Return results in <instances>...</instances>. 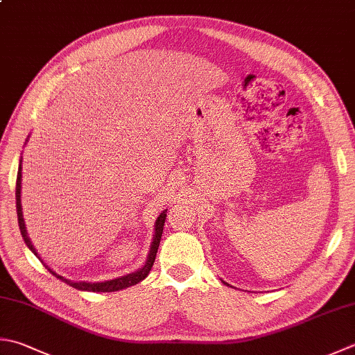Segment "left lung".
Returning a JSON list of instances; mask_svg holds the SVG:
<instances>
[{
    "label": "left lung",
    "mask_w": 355,
    "mask_h": 355,
    "mask_svg": "<svg viewBox=\"0 0 355 355\" xmlns=\"http://www.w3.org/2000/svg\"><path fill=\"white\" fill-rule=\"evenodd\" d=\"M221 282H223V280H221ZM223 283H225V284H227V283H226V282H223ZM227 286H229V284H227Z\"/></svg>",
    "instance_id": "obj_1"
}]
</instances>
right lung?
Instances as JSON below:
<instances>
[{
	"instance_id": "add662e5",
	"label": "right lung",
	"mask_w": 355,
	"mask_h": 355,
	"mask_svg": "<svg viewBox=\"0 0 355 355\" xmlns=\"http://www.w3.org/2000/svg\"><path fill=\"white\" fill-rule=\"evenodd\" d=\"M27 141V140H26ZM21 171H23V168H21V159H19V166H18V175H17V189H15V198H17V214H18V226H19V231H21V235H23V240L27 245V248L31 249V251L38 257L40 255L37 252V249L33 248L32 241L29 239V235H27V231H26V223H24V218H23V207H21ZM166 212H168V209L163 211L162 214L158 215V218L155 221V231H154V239H152V243H150V249H149V254H148V259H146L144 265L137 269L135 272H130V274H126L123 277H116V279L114 280H106V282H72L66 279V277H62L60 274L55 272V270L52 268H49L46 263L41 260V263L47 268V270H51V274H53L57 279H60L61 282L67 283L69 286H72L75 289L78 291H89V293H115V291H121V289H126L129 286H134V284L140 283L141 280H144L146 277L149 275L152 266H154V261H155V255H157V251H158V246H159V240H162V234H163V226H164V220H166Z\"/></svg>"
}]
</instances>
